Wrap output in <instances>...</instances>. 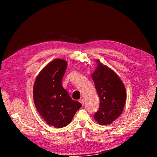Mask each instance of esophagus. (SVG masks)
Instances as JSON below:
<instances>
[{"label":"esophagus","mask_w":157,"mask_h":157,"mask_svg":"<svg viewBox=\"0 0 157 157\" xmlns=\"http://www.w3.org/2000/svg\"><path fill=\"white\" fill-rule=\"evenodd\" d=\"M79 101L81 103V104L82 105H84V99H79Z\"/></svg>","instance_id":"esophagus-1"}]
</instances>
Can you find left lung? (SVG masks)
<instances>
[{"label": "left lung", "instance_id": "left-lung-1", "mask_svg": "<svg viewBox=\"0 0 157 157\" xmlns=\"http://www.w3.org/2000/svg\"><path fill=\"white\" fill-rule=\"evenodd\" d=\"M96 61L98 67L92 77L100 103L94 118L99 124L106 125L111 124L121 115L126 93L124 84L117 75L98 59Z\"/></svg>", "mask_w": 157, "mask_h": 157}]
</instances>
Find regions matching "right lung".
<instances>
[{
  "label": "right lung",
  "mask_w": 157,
  "mask_h": 157,
  "mask_svg": "<svg viewBox=\"0 0 157 157\" xmlns=\"http://www.w3.org/2000/svg\"><path fill=\"white\" fill-rule=\"evenodd\" d=\"M67 63L56 59L42 69L33 88L35 105L47 124L55 128L67 126L82 104L73 100L63 88L61 80Z\"/></svg>",
  "instance_id": "right-lung-1"
}]
</instances>
